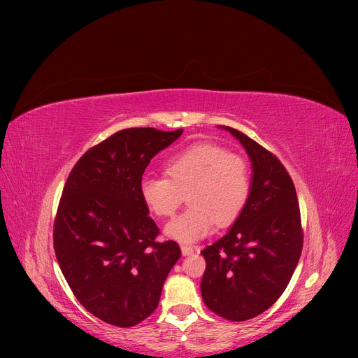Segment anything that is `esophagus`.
I'll list each match as a JSON object with an SVG mask.
<instances>
[{
  "label": "esophagus",
  "instance_id": "esophagus-1",
  "mask_svg": "<svg viewBox=\"0 0 358 358\" xmlns=\"http://www.w3.org/2000/svg\"><path fill=\"white\" fill-rule=\"evenodd\" d=\"M181 252L182 255H192L194 252V248L190 245H181Z\"/></svg>",
  "mask_w": 358,
  "mask_h": 358
}]
</instances>
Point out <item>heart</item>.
Segmentation results:
<instances>
[{
	"label": "heart",
	"mask_w": 358,
	"mask_h": 358,
	"mask_svg": "<svg viewBox=\"0 0 358 358\" xmlns=\"http://www.w3.org/2000/svg\"><path fill=\"white\" fill-rule=\"evenodd\" d=\"M165 177H146L141 197L158 217L173 216L187 194L189 208L165 227L178 242H196L215 227L234 223L250 199L248 162L215 143H196L165 164Z\"/></svg>",
	"instance_id": "heart-1"
}]
</instances>
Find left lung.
<instances>
[{
    "instance_id": "obj_1",
    "label": "left lung",
    "mask_w": 358,
    "mask_h": 358,
    "mask_svg": "<svg viewBox=\"0 0 358 358\" xmlns=\"http://www.w3.org/2000/svg\"><path fill=\"white\" fill-rule=\"evenodd\" d=\"M245 148L252 164L245 209L228 234L206 247L203 302L234 322L252 319L283 294L303 247L294 184L270 150L242 131L220 126Z\"/></svg>"
}]
</instances>
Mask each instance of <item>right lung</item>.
<instances>
[{
	"instance_id": "right-lung-1",
	"label": "right lung",
	"mask_w": 358,
	"mask_h": 358,
	"mask_svg": "<svg viewBox=\"0 0 358 358\" xmlns=\"http://www.w3.org/2000/svg\"><path fill=\"white\" fill-rule=\"evenodd\" d=\"M182 129L116 131L78 159L53 224L56 259L78 302L101 321L129 328L152 313L181 251L157 241L159 229L141 197L142 176Z\"/></svg>"
}]
</instances>
